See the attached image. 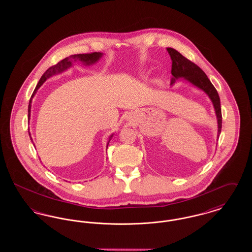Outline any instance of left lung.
Wrapping results in <instances>:
<instances>
[{
  "label": "left lung",
  "instance_id": "obj_1",
  "mask_svg": "<svg viewBox=\"0 0 252 252\" xmlns=\"http://www.w3.org/2000/svg\"><path fill=\"white\" fill-rule=\"evenodd\" d=\"M168 54L172 60V70L171 73L173 75L171 79V86L175 84L178 79H182L193 87L201 90L208 97L211 99L213 106L216 111L217 118V139L219 138L221 128H222V114H221V106L220 98L217 94V91L214 85L210 81L206 73L192 61L184 58L180 52L173 48H167Z\"/></svg>",
  "mask_w": 252,
  "mask_h": 252
}]
</instances>
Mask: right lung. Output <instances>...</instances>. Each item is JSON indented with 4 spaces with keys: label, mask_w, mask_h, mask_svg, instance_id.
Returning <instances> with one entry per match:
<instances>
[{
    "label": "right lung",
    "mask_w": 252,
    "mask_h": 252,
    "mask_svg": "<svg viewBox=\"0 0 252 252\" xmlns=\"http://www.w3.org/2000/svg\"><path fill=\"white\" fill-rule=\"evenodd\" d=\"M102 57H103V53H99V52H98V53H97V52H95V53H92V54H78V55H72V56H70V57H68V58H66V59L61 60V61H60L58 64H56V65H54V66L50 67L48 70H47L46 72H44V73L42 74V76L40 77V79H39L38 83L36 85V89H35V91H34L33 94H32L31 98H30L29 106H28V119L30 120V116H31V107H32V106H31V104H32V100H33L34 96L36 94L37 90L40 88V86L43 84V83H44L48 78L52 77V76H54V75H56V74H59V73H61V72L67 71L69 68H71V67H72L74 62L80 61V62H82V63L84 64L85 66H90V65H94V64H95L96 62H98ZM29 136H30L31 141L33 142L32 137H31V133H30V132H29ZM112 136H113V134H111V135L109 136L108 144H107V149H108V144H109V142H110V140H111Z\"/></svg>",
    "instance_id": "obj_1"
}]
</instances>
